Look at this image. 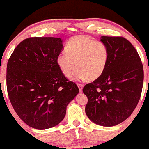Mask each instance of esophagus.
<instances>
[{"mask_svg": "<svg viewBox=\"0 0 149 149\" xmlns=\"http://www.w3.org/2000/svg\"><path fill=\"white\" fill-rule=\"evenodd\" d=\"M77 86H78V87H79V92H82L83 84H79V83H78V84H77Z\"/></svg>", "mask_w": 149, "mask_h": 149, "instance_id": "obj_1", "label": "esophagus"}]
</instances>
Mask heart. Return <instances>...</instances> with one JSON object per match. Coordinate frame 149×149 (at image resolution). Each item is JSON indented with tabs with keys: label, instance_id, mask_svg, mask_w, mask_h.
<instances>
[{
	"label": "heart",
	"instance_id": "heart-1",
	"mask_svg": "<svg viewBox=\"0 0 149 149\" xmlns=\"http://www.w3.org/2000/svg\"><path fill=\"white\" fill-rule=\"evenodd\" d=\"M108 60L109 49L104 43L79 36L70 40L57 62L66 77L71 78L77 69V79L94 81L104 73Z\"/></svg>",
	"mask_w": 149,
	"mask_h": 149
}]
</instances>
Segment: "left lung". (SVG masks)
<instances>
[{
  "label": "left lung",
  "mask_w": 149,
  "mask_h": 149,
  "mask_svg": "<svg viewBox=\"0 0 149 149\" xmlns=\"http://www.w3.org/2000/svg\"><path fill=\"white\" fill-rule=\"evenodd\" d=\"M109 49V60L102 76L87 84V116L102 126H113L132 114L140 100L143 69L136 49L123 37L102 36Z\"/></svg>",
  "instance_id": "left-lung-1"
}]
</instances>
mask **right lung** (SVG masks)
<instances>
[{"label": "right lung", "mask_w": 149, "mask_h": 149, "mask_svg": "<svg viewBox=\"0 0 149 149\" xmlns=\"http://www.w3.org/2000/svg\"><path fill=\"white\" fill-rule=\"evenodd\" d=\"M62 48L61 38H27L8 61L10 103L19 117L34 129H49L61 122L67 106L79 93L77 84L69 81L57 65Z\"/></svg>", "instance_id": "obj_1"}]
</instances>
